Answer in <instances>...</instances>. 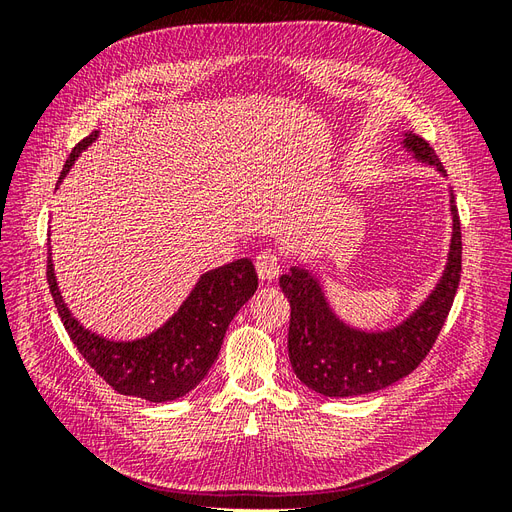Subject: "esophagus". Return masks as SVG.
I'll return each instance as SVG.
<instances>
[{
	"instance_id": "obj_1",
	"label": "esophagus",
	"mask_w": 512,
	"mask_h": 512,
	"mask_svg": "<svg viewBox=\"0 0 512 512\" xmlns=\"http://www.w3.org/2000/svg\"><path fill=\"white\" fill-rule=\"evenodd\" d=\"M282 271V258L275 250H262L256 256V273L260 280L271 282Z\"/></svg>"
}]
</instances>
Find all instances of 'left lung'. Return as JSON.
<instances>
[{"label":"left lung","mask_w":512,"mask_h":512,"mask_svg":"<svg viewBox=\"0 0 512 512\" xmlns=\"http://www.w3.org/2000/svg\"><path fill=\"white\" fill-rule=\"evenodd\" d=\"M404 147L416 160L446 170L425 138L406 134ZM453 237L442 280L425 303L397 327L367 333L335 316L316 277L292 267L280 277L290 301L288 356L297 378L324 397H354L386 389L423 363L451 312L461 277V224L451 194Z\"/></svg>","instance_id":"left-lung-1"}]
</instances>
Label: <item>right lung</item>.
I'll list each match as a JSON object with an SVG mask.
<instances>
[{
  "mask_svg": "<svg viewBox=\"0 0 512 512\" xmlns=\"http://www.w3.org/2000/svg\"><path fill=\"white\" fill-rule=\"evenodd\" d=\"M96 138L98 132H91L72 149L59 181L66 177L81 151ZM46 280H49L57 314L89 367L117 393L141 397L153 404L188 395L209 374L213 361L218 359L230 320L258 288L252 260H235L200 275L179 312L156 333L134 339V342H111L83 329L79 320L70 314L57 288L51 247L46 258Z\"/></svg>",
  "mask_w": 512,
  "mask_h": 512,
  "instance_id": "obj_1",
  "label": "right lung"
}]
</instances>
